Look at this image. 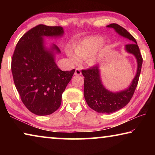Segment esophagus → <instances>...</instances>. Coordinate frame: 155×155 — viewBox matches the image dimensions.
Returning <instances> with one entry per match:
<instances>
[{"instance_id":"1","label":"esophagus","mask_w":155,"mask_h":155,"mask_svg":"<svg viewBox=\"0 0 155 155\" xmlns=\"http://www.w3.org/2000/svg\"><path fill=\"white\" fill-rule=\"evenodd\" d=\"M74 74H75V75H81V70H80L79 69H78V68H77V69L75 70Z\"/></svg>"}]
</instances>
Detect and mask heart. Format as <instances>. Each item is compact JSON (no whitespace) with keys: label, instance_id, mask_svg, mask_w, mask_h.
<instances>
[{"label":"heart","instance_id":"b5f03b06","mask_svg":"<svg viewBox=\"0 0 155 155\" xmlns=\"http://www.w3.org/2000/svg\"><path fill=\"white\" fill-rule=\"evenodd\" d=\"M104 42L102 36H91L79 41L74 46V52L66 49L65 53L71 61L75 64L79 63L80 59L86 60L90 65H96L101 59V54H96Z\"/></svg>","mask_w":155,"mask_h":155}]
</instances>
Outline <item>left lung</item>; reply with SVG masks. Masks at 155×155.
<instances>
[{"label": "left lung", "mask_w": 155, "mask_h": 155, "mask_svg": "<svg viewBox=\"0 0 155 155\" xmlns=\"http://www.w3.org/2000/svg\"><path fill=\"white\" fill-rule=\"evenodd\" d=\"M107 28H114L119 35L130 41L124 47L127 53L133 54L137 61V72L128 87L119 91L107 89L102 81L98 65L82 70L84 78V97L88 106L101 114H111L121 109L129 103L137 87L143 59L135 39L128 31L117 24L109 25Z\"/></svg>", "instance_id": "1"}]
</instances>
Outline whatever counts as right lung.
I'll return each instance as SVG.
<instances>
[{"instance_id": "add662e5", "label": "right lung", "mask_w": 155, "mask_h": 155, "mask_svg": "<svg viewBox=\"0 0 155 155\" xmlns=\"http://www.w3.org/2000/svg\"><path fill=\"white\" fill-rule=\"evenodd\" d=\"M61 27L36 26L18 41L12 59L14 81L21 100L38 115L54 113L61 105L62 94L75 70L62 71L55 63L61 51L54 44L48 46L44 38H59Z\"/></svg>"}]
</instances>
